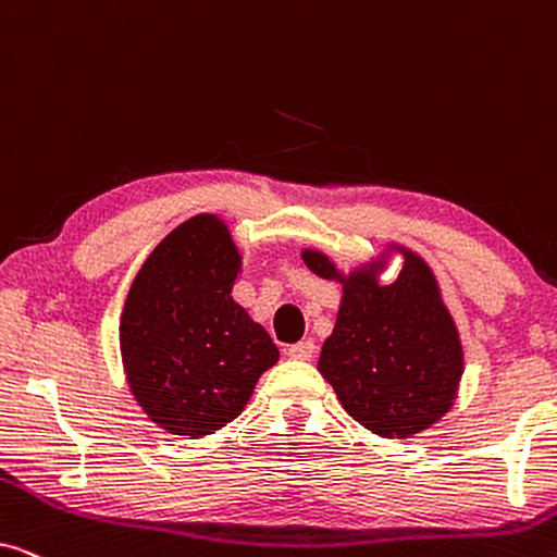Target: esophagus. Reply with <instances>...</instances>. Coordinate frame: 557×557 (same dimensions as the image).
<instances>
[{"label":"esophagus","mask_w":557,"mask_h":557,"mask_svg":"<svg viewBox=\"0 0 557 557\" xmlns=\"http://www.w3.org/2000/svg\"><path fill=\"white\" fill-rule=\"evenodd\" d=\"M314 352H317V345L311 339L296 342V345L288 347V357H292V360H311Z\"/></svg>","instance_id":"esophagus-1"}]
</instances>
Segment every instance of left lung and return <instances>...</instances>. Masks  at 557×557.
<instances>
[{
    "mask_svg": "<svg viewBox=\"0 0 557 557\" xmlns=\"http://www.w3.org/2000/svg\"><path fill=\"white\" fill-rule=\"evenodd\" d=\"M391 284H380L387 253L342 273L322 250H301L309 271L342 284L337 322L324 339L317 370L342 408L383 438H410L454 406L463 349L431 265L406 246Z\"/></svg>",
    "mask_w": 557,
    "mask_h": 557,
    "instance_id": "left-lung-1",
    "label": "left lung"
}]
</instances>
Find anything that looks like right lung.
I'll return each instance as SVG.
<instances>
[{
  "instance_id": "add662e5",
  "label": "right lung",
  "mask_w": 557,
  "mask_h": 557,
  "mask_svg": "<svg viewBox=\"0 0 557 557\" xmlns=\"http://www.w3.org/2000/svg\"><path fill=\"white\" fill-rule=\"evenodd\" d=\"M243 265L231 227L202 212L136 273L119 324L126 383L149 421L202 438L238 418L278 347L233 299Z\"/></svg>"
}]
</instances>
